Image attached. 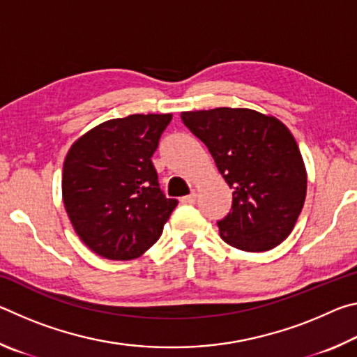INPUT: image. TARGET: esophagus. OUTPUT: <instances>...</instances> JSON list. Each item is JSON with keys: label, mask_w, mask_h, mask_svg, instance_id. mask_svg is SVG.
I'll return each mask as SVG.
<instances>
[{"label": "esophagus", "mask_w": 357, "mask_h": 357, "mask_svg": "<svg viewBox=\"0 0 357 357\" xmlns=\"http://www.w3.org/2000/svg\"><path fill=\"white\" fill-rule=\"evenodd\" d=\"M195 202H197V193L195 192H192V193H189V195L181 198V203H185V204H193Z\"/></svg>", "instance_id": "esophagus-1"}]
</instances>
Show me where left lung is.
<instances>
[{"mask_svg":"<svg viewBox=\"0 0 357 357\" xmlns=\"http://www.w3.org/2000/svg\"><path fill=\"white\" fill-rule=\"evenodd\" d=\"M233 189L231 211L217 222L227 244L266 252L288 238L304 206L307 173L291 132L250 108L183 112Z\"/></svg>","mask_w":357,"mask_h":357,"instance_id":"8db88e82","label":"left lung"}]
</instances>
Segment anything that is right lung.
Listing matches in <instances>:
<instances>
[{
  "label": "right lung",
  "instance_id": "1",
  "mask_svg": "<svg viewBox=\"0 0 357 357\" xmlns=\"http://www.w3.org/2000/svg\"><path fill=\"white\" fill-rule=\"evenodd\" d=\"M170 121L172 113L105 121L78 138L66 155V213L98 255L128 261L160 238L178 200L160 190L151 157Z\"/></svg>",
  "mask_w": 357,
  "mask_h": 357
}]
</instances>
